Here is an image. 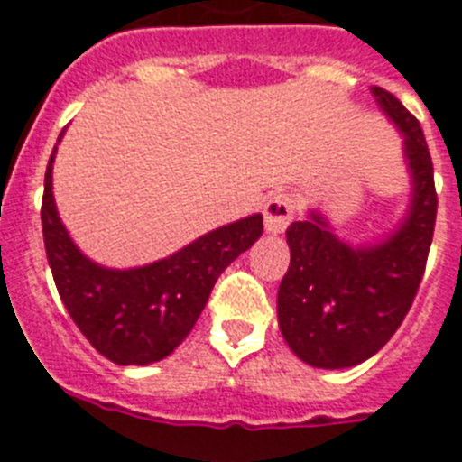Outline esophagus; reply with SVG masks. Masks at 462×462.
Here are the masks:
<instances>
[{"label":"esophagus","instance_id":"obj_1","mask_svg":"<svg viewBox=\"0 0 462 462\" xmlns=\"http://www.w3.org/2000/svg\"><path fill=\"white\" fill-rule=\"evenodd\" d=\"M291 217H293V208L287 196H282V194L273 196L271 201L263 206V224H266V234L271 236L282 234V231L289 226Z\"/></svg>","mask_w":462,"mask_h":462}]
</instances>
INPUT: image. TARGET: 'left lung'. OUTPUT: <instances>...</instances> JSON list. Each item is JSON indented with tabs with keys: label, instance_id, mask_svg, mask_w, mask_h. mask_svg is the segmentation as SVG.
Listing matches in <instances>:
<instances>
[{
	"label": "left lung",
	"instance_id": "obj_1",
	"mask_svg": "<svg viewBox=\"0 0 462 462\" xmlns=\"http://www.w3.org/2000/svg\"><path fill=\"white\" fill-rule=\"evenodd\" d=\"M370 92L402 136L410 206L393 231L361 245L342 240L317 208L289 224L277 324L289 349L321 370L354 368L391 340L421 284L435 231L438 194L421 125L391 92Z\"/></svg>",
	"mask_w": 462,
	"mask_h": 462
}]
</instances>
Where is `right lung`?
Returning a JSON list of instances; mask_svg holds the SVG:
<instances>
[{"instance_id":"right-lung-1","label":"right lung","mask_w":462,"mask_h":462,"mask_svg":"<svg viewBox=\"0 0 462 462\" xmlns=\"http://www.w3.org/2000/svg\"><path fill=\"white\" fill-rule=\"evenodd\" d=\"M64 132L57 138L62 141ZM51 154L41 226L55 287L89 345L117 365H150L189 336L212 287L231 261L263 234L259 212L199 236L182 250L136 268L101 266L73 243L52 196Z\"/></svg>"}]
</instances>
